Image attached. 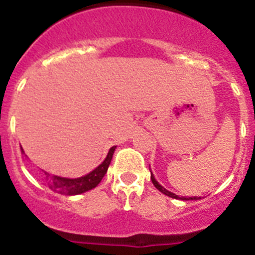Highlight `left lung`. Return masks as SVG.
Returning <instances> with one entry per match:
<instances>
[{
    "label": "left lung",
    "mask_w": 255,
    "mask_h": 255,
    "mask_svg": "<svg viewBox=\"0 0 255 255\" xmlns=\"http://www.w3.org/2000/svg\"><path fill=\"white\" fill-rule=\"evenodd\" d=\"M150 180H152L153 185H154L155 188L158 189V190L161 191V193H163L164 195H167V197L175 198V199H180V200H198L200 198V197L199 198H198V197H189V198H186V197H179V195L173 194V193L168 191L166 188H163V186H162L161 184H159V182L157 181V180H155V177H154V175H153V173H152V171H150Z\"/></svg>",
    "instance_id": "1"
}]
</instances>
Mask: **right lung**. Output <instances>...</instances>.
<instances>
[{
	"label": "right lung",
	"instance_id": "right-lung-1",
	"mask_svg": "<svg viewBox=\"0 0 255 255\" xmlns=\"http://www.w3.org/2000/svg\"><path fill=\"white\" fill-rule=\"evenodd\" d=\"M115 149H116V145L110 148L105 161H103L98 167H96L93 171H91V172L84 175V176L75 177V179H69V177H61L56 176V175H51V173L44 172L43 171V179L44 181H46V185L48 186L52 191H55V193H58V194L62 195H78L83 194L85 191L92 190V189H94L98 184H100L101 180L103 179V176H105L106 172H107L108 166H110V163H111L112 161V155H114ZM21 153L22 154H25L24 150H22V148Z\"/></svg>",
	"mask_w": 255,
	"mask_h": 255
}]
</instances>
